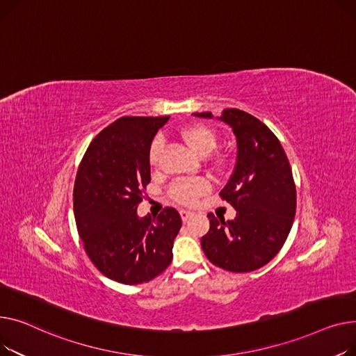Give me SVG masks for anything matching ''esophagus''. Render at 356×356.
<instances>
[{"label":"esophagus","mask_w":356,"mask_h":356,"mask_svg":"<svg viewBox=\"0 0 356 356\" xmlns=\"http://www.w3.org/2000/svg\"><path fill=\"white\" fill-rule=\"evenodd\" d=\"M179 214H181V218H182L184 222H186L188 220H191V218L194 217V213H193V211H186V210H181Z\"/></svg>","instance_id":"34e87169"}]
</instances>
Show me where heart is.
Instances as JSON below:
<instances>
[{
  "label": "heart",
  "instance_id": "heart-1",
  "mask_svg": "<svg viewBox=\"0 0 356 356\" xmlns=\"http://www.w3.org/2000/svg\"><path fill=\"white\" fill-rule=\"evenodd\" d=\"M181 138L190 146V149L200 155L207 156L211 154L217 146L216 132L207 127V124L197 123L186 127L181 131ZM161 138H155L149 146L148 161L151 165H156L161 154ZM211 190V182L207 178H193V179H179L170 186V197L181 205H193L198 201L200 197L205 195Z\"/></svg>",
  "mask_w": 356,
  "mask_h": 356
}]
</instances>
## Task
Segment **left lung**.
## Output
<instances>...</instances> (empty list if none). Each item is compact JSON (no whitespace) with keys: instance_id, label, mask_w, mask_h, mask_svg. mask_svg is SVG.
<instances>
[{"instance_id":"8db88e82","label":"left lung","mask_w":356,"mask_h":356,"mask_svg":"<svg viewBox=\"0 0 356 356\" xmlns=\"http://www.w3.org/2000/svg\"><path fill=\"white\" fill-rule=\"evenodd\" d=\"M213 118L210 112L194 113ZM237 139L232 178L220 193L232 204L236 218H210V232L201 238L207 259L234 273L253 271L283 247L296 214V185L284 149L266 124L240 109H224L220 118Z\"/></svg>"}]
</instances>
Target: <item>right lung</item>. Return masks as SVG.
Listing matches in <instances>:
<instances>
[{"mask_svg": "<svg viewBox=\"0 0 356 356\" xmlns=\"http://www.w3.org/2000/svg\"><path fill=\"white\" fill-rule=\"evenodd\" d=\"M170 116H123L99 132L81 158L73 208L83 248L106 277L146 283L170 267L182 225L165 207L158 217L139 218L136 208L151 182L148 151Z\"/></svg>", "mask_w": 356, "mask_h": 356, "instance_id": "obj_1", "label": "right lung"}]
</instances>
